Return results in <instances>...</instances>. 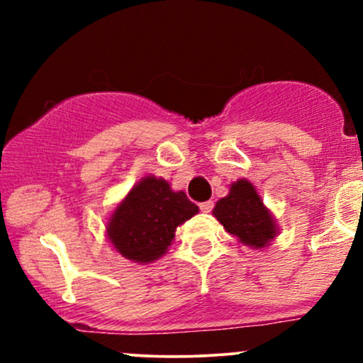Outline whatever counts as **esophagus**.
I'll return each instance as SVG.
<instances>
[{
    "label": "esophagus",
    "instance_id": "34e87169",
    "mask_svg": "<svg viewBox=\"0 0 363 363\" xmlns=\"http://www.w3.org/2000/svg\"><path fill=\"white\" fill-rule=\"evenodd\" d=\"M199 210H201L203 213H210V211L213 210V201H203V203H199Z\"/></svg>",
    "mask_w": 363,
    "mask_h": 363
}]
</instances>
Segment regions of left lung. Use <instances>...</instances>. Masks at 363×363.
Here are the masks:
<instances>
[{"instance_id":"8db88e82","label":"left lung","mask_w":363,"mask_h":363,"mask_svg":"<svg viewBox=\"0 0 363 363\" xmlns=\"http://www.w3.org/2000/svg\"><path fill=\"white\" fill-rule=\"evenodd\" d=\"M213 215L228 234L251 247H264L277 234L273 216L245 179L230 186L228 196L216 203Z\"/></svg>"}]
</instances>
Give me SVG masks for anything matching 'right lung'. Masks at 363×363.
<instances>
[{"label":"right lung","instance_id":"1","mask_svg":"<svg viewBox=\"0 0 363 363\" xmlns=\"http://www.w3.org/2000/svg\"><path fill=\"white\" fill-rule=\"evenodd\" d=\"M198 213L186 193H174L164 179L145 177L112 215L107 234L128 259L150 262L167 251L177 225Z\"/></svg>","mask_w":363,"mask_h":363}]
</instances>
